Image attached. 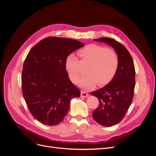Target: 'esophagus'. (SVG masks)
Segmentation results:
<instances>
[{
    "instance_id": "1",
    "label": "esophagus",
    "mask_w": 156,
    "mask_h": 156,
    "mask_svg": "<svg viewBox=\"0 0 156 156\" xmlns=\"http://www.w3.org/2000/svg\"><path fill=\"white\" fill-rule=\"evenodd\" d=\"M89 96V94L85 91H81V96L83 98H87Z\"/></svg>"
}]
</instances>
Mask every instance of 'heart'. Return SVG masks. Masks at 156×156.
Returning a JSON list of instances; mask_svg holds the SVG:
<instances>
[{"mask_svg":"<svg viewBox=\"0 0 156 156\" xmlns=\"http://www.w3.org/2000/svg\"><path fill=\"white\" fill-rule=\"evenodd\" d=\"M83 61L90 62L87 68V74L80 80L83 88L90 89L97 83L104 86L115 77L119 65V59L115 51L105 47L90 44L79 52ZM66 69L72 82L77 83L81 75L79 62L75 54L70 53L66 59Z\"/></svg>","mask_w":156,"mask_h":156,"instance_id":"heart-1","label":"heart"}]
</instances>
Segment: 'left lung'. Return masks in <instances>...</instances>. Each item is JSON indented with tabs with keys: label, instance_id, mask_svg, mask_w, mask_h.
<instances>
[{
	"label": "left lung",
	"instance_id": "8db88e82",
	"mask_svg": "<svg viewBox=\"0 0 156 156\" xmlns=\"http://www.w3.org/2000/svg\"><path fill=\"white\" fill-rule=\"evenodd\" d=\"M94 41L112 47L119 56V65L112 81L106 86L91 92L98 98V108L92 112L94 120L103 126H115L123 119L131 105L135 86L133 58L125 47L114 39L100 37Z\"/></svg>",
	"mask_w": 156,
	"mask_h": 156
}]
</instances>
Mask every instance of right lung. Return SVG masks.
I'll use <instances>...</instances> for the list:
<instances>
[{
    "label": "right lung",
    "instance_id": "add662e5",
    "mask_svg": "<svg viewBox=\"0 0 156 156\" xmlns=\"http://www.w3.org/2000/svg\"><path fill=\"white\" fill-rule=\"evenodd\" d=\"M83 46L77 40L48 37L28 53L21 76L23 95L32 115L41 123L59 124L71 100L80 97L81 91L69 79L65 64L69 54Z\"/></svg>",
    "mask_w": 156,
    "mask_h": 156
}]
</instances>
